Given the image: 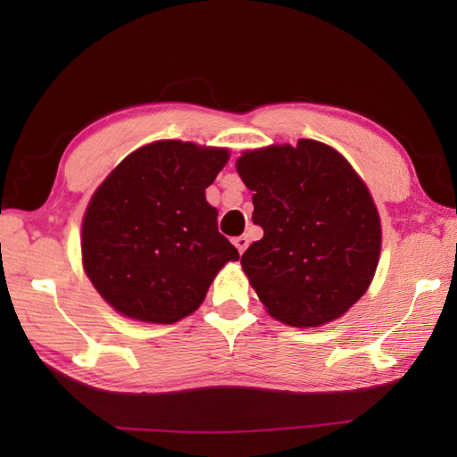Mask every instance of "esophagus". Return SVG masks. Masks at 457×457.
<instances>
[{"instance_id":"obj_1","label":"esophagus","mask_w":457,"mask_h":457,"mask_svg":"<svg viewBox=\"0 0 457 457\" xmlns=\"http://www.w3.org/2000/svg\"><path fill=\"white\" fill-rule=\"evenodd\" d=\"M231 242H234V245L237 247V252H239V253H244V252H245V247L250 245V239H247L245 236H237V237L231 239Z\"/></svg>"}]
</instances>
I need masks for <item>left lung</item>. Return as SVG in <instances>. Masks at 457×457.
<instances>
[{"instance_id": "8db88e82", "label": "left lung", "mask_w": 457, "mask_h": 457, "mask_svg": "<svg viewBox=\"0 0 457 457\" xmlns=\"http://www.w3.org/2000/svg\"><path fill=\"white\" fill-rule=\"evenodd\" d=\"M236 169L264 229L242 268L266 311L298 328L343 316L367 292L381 253L367 185L343 154L311 138L245 151Z\"/></svg>"}]
</instances>
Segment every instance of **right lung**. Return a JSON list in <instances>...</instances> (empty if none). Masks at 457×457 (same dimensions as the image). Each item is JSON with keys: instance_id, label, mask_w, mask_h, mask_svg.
<instances>
[{"instance_id": "add662e5", "label": "right lung", "mask_w": 457, "mask_h": 457, "mask_svg": "<svg viewBox=\"0 0 457 457\" xmlns=\"http://www.w3.org/2000/svg\"><path fill=\"white\" fill-rule=\"evenodd\" d=\"M229 151L157 141L130 153L92 195L82 221L84 272L114 311L173 324L195 312L239 253L218 231L205 189Z\"/></svg>"}]
</instances>
